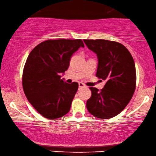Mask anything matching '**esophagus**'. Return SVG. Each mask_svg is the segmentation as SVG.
Returning <instances> with one entry per match:
<instances>
[{
	"mask_svg": "<svg viewBox=\"0 0 156 156\" xmlns=\"http://www.w3.org/2000/svg\"><path fill=\"white\" fill-rule=\"evenodd\" d=\"M86 87L85 86V84H83L82 82L79 83V87H80V88H83V87Z\"/></svg>",
	"mask_w": 156,
	"mask_h": 156,
	"instance_id": "obj_1",
	"label": "esophagus"
}]
</instances>
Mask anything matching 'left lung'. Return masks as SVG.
<instances>
[{"label": "left lung", "mask_w": 156, "mask_h": 156, "mask_svg": "<svg viewBox=\"0 0 156 156\" xmlns=\"http://www.w3.org/2000/svg\"><path fill=\"white\" fill-rule=\"evenodd\" d=\"M84 42L97 54L96 76L106 82L100 91L90 87L91 96L87 101V110L98 119L113 118L124 109L135 91L136 73L133 57L119 42L101 39Z\"/></svg>", "instance_id": "8db88e82"}]
</instances>
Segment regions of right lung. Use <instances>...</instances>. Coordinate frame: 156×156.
<instances>
[{
	"label": "right lung",
	"mask_w": 156,
	"mask_h": 156,
	"mask_svg": "<svg viewBox=\"0 0 156 156\" xmlns=\"http://www.w3.org/2000/svg\"><path fill=\"white\" fill-rule=\"evenodd\" d=\"M84 43L80 39L48 40L30 53L23 73V87L31 105L42 116L58 119L69 112L77 82L62 80L72 55Z\"/></svg>",
	"instance_id": "right-lung-1"
}]
</instances>
